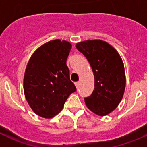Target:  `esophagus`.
I'll return each instance as SVG.
<instances>
[{"mask_svg":"<svg viewBox=\"0 0 147 147\" xmlns=\"http://www.w3.org/2000/svg\"><path fill=\"white\" fill-rule=\"evenodd\" d=\"M75 85H76V87L77 88V89H79V86H80V82H77L75 83Z\"/></svg>","mask_w":147,"mask_h":147,"instance_id":"obj_1","label":"esophagus"}]
</instances>
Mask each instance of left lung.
<instances>
[{"label": "left lung", "mask_w": 147, "mask_h": 147, "mask_svg": "<svg viewBox=\"0 0 147 147\" xmlns=\"http://www.w3.org/2000/svg\"><path fill=\"white\" fill-rule=\"evenodd\" d=\"M86 58L94 76V91L84 98L88 108L104 116L118 107L123 96L125 76L123 63L115 49L102 40H86L76 44Z\"/></svg>", "instance_id": "left-lung-1"}]
</instances>
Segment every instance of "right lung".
Wrapping results in <instances>:
<instances>
[{
    "mask_svg": "<svg viewBox=\"0 0 147 147\" xmlns=\"http://www.w3.org/2000/svg\"><path fill=\"white\" fill-rule=\"evenodd\" d=\"M71 49L68 42L52 40L37 49L28 62L24 92L39 116L50 118L58 114L70 94L76 91L66 65Z\"/></svg>",
    "mask_w": 147,
    "mask_h": 147,
    "instance_id": "add662e5",
    "label": "right lung"
}]
</instances>
